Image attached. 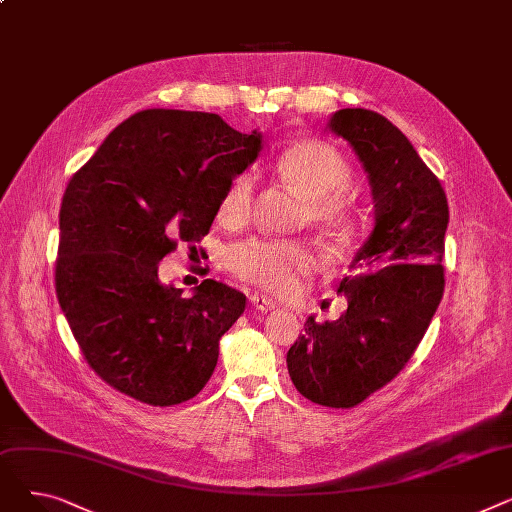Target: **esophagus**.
<instances>
[{
  "label": "esophagus",
  "mask_w": 512,
  "mask_h": 512,
  "mask_svg": "<svg viewBox=\"0 0 512 512\" xmlns=\"http://www.w3.org/2000/svg\"><path fill=\"white\" fill-rule=\"evenodd\" d=\"M251 305L253 309L261 311V313H267V311H274L276 309V303L272 299H267L265 294H251Z\"/></svg>",
  "instance_id": "obj_1"
}]
</instances>
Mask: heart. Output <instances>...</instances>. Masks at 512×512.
Returning a JSON list of instances; mask_svg holds the SVG:
<instances>
[{"label": "heart", "mask_w": 512, "mask_h": 512, "mask_svg": "<svg viewBox=\"0 0 512 512\" xmlns=\"http://www.w3.org/2000/svg\"><path fill=\"white\" fill-rule=\"evenodd\" d=\"M280 174L309 197V213L315 224L330 230L351 226L344 193L353 182V170L338 149L321 141H301L278 159ZM255 178L236 174L222 191L215 218L226 228H242L251 220ZM230 270L272 294H294L311 276L321 257L309 242L299 240H247L228 257Z\"/></svg>", "instance_id": "1"}]
</instances>
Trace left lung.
I'll use <instances>...</instances> for the list:
<instances>
[{"instance_id": "8db88e82", "label": "left lung", "mask_w": 512, "mask_h": 512, "mask_svg": "<svg viewBox=\"0 0 512 512\" xmlns=\"http://www.w3.org/2000/svg\"><path fill=\"white\" fill-rule=\"evenodd\" d=\"M328 128L367 172L373 230L340 282L346 311L324 324L307 317L286 365L305 398L351 409L407 365L442 301L448 201L411 141L384 116L346 107Z\"/></svg>"}]
</instances>
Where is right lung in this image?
I'll return each instance as SVG.
<instances>
[{"mask_svg": "<svg viewBox=\"0 0 512 512\" xmlns=\"http://www.w3.org/2000/svg\"><path fill=\"white\" fill-rule=\"evenodd\" d=\"M261 132L218 114L145 110L116 126L66 186L56 292L87 363L153 407L197 396L247 297L203 280L184 297L159 261L209 232L226 184L257 159ZM197 249V247H193Z\"/></svg>", "mask_w": 512, "mask_h": 512, "instance_id": "add662e5", "label": "right lung"}]
</instances>
